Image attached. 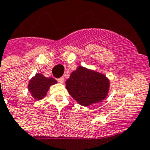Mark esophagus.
Returning a JSON list of instances; mask_svg holds the SVG:
<instances>
[{
    "instance_id": "obj_1",
    "label": "esophagus",
    "mask_w": 150,
    "mask_h": 150,
    "mask_svg": "<svg viewBox=\"0 0 150 150\" xmlns=\"http://www.w3.org/2000/svg\"><path fill=\"white\" fill-rule=\"evenodd\" d=\"M57 81H58V82H59V83H62L64 82V78H63V77H60V78L58 79Z\"/></svg>"
}]
</instances>
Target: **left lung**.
Returning <instances> with one entry per match:
<instances>
[{"label":"left lung","instance_id":"1","mask_svg":"<svg viewBox=\"0 0 150 150\" xmlns=\"http://www.w3.org/2000/svg\"><path fill=\"white\" fill-rule=\"evenodd\" d=\"M110 81L104 74L79 66L66 81L69 95L83 106L103 102L109 92Z\"/></svg>","mask_w":150,"mask_h":150}]
</instances>
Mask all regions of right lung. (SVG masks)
I'll use <instances>...</instances> for the list:
<instances>
[{
	"label": "right lung",
	"mask_w": 150,
	"mask_h": 150,
	"mask_svg": "<svg viewBox=\"0 0 150 150\" xmlns=\"http://www.w3.org/2000/svg\"><path fill=\"white\" fill-rule=\"evenodd\" d=\"M57 81L52 77H45L40 73L36 74L29 81L28 90L35 100H40L47 96L50 86L56 83Z\"/></svg>",
	"instance_id": "obj_1"
}]
</instances>
